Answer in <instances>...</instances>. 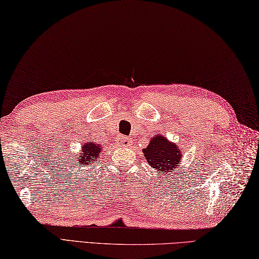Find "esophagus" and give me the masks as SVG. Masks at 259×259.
I'll list each match as a JSON object with an SVG mask.
<instances>
[{
	"mask_svg": "<svg viewBox=\"0 0 259 259\" xmlns=\"http://www.w3.org/2000/svg\"><path fill=\"white\" fill-rule=\"evenodd\" d=\"M117 144L119 146H130L131 145V140L126 136H120L117 140Z\"/></svg>",
	"mask_w": 259,
	"mask_h": 259,
	"instance_id": "esophagus-1",
	"label": "esophagus"
}]
</instances>
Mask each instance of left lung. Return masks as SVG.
<instances>
[{
	"label": "left lung",
	"instance_id": "left-lung-1",
	"mask_svg": "<svg viewBox=\"0 0 259 259\" xmlns=\"http://www.w3.org/2000/svg\"><path fill=\"white\" fill-rule=\"evenodd\" d=\"M143 153L149 165L159 174L174 173L184 154L176 143L162 134L153 135Z\"/></svg>",
	"mask_w": 259,
	"mask_h": 259
}]
</instances>
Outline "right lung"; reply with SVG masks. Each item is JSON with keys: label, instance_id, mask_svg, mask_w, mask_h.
I'll return each instance as SVG.
<instances>
[{"label": "right lung", "instance_id": "1", "mask_svg": "<svg viewBox=\"0 0 259 259\" xmlns=\"http://www.w3.org/2000/svg\"><path fill=\"white\" fill-rule=\"evenodd\" d=\"M104 147L102 144H97L95 142L88 141L81 145L80 152L77 153V155L73 157L76 159V164L78 165H89L95 164V161L99 159V156L103 154Z\"/></svg>", "mask_w": 259, "mask_h": 259}]
</instances>
